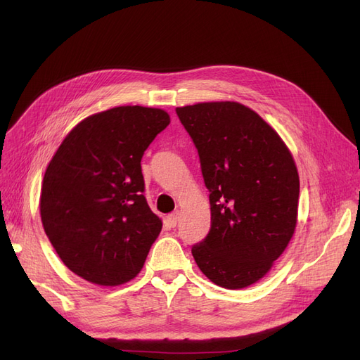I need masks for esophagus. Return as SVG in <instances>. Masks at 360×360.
<instances>
[{
    "mask_svg": "<svg viewBox=\"0 0 360 360\" xmlns=\"http://www.w3.org/2000/svg\"><path fill=\"white\" fill-rule=\"evenodd\" d=\"M167 221H168V225L169 226H176L177 225V222H179V212H176V213H171L168 217H167Z\"/></svg>",
    "mask_w": 360,
    "mask_h": 360,
    "instance_id": "34e87169",
    "label": "esophagus"
}]
</instances>
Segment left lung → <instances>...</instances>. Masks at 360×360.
I'll list each match as a JSON object with an SVG mask.
<instances>
[{"label": "left lung", "mask_w": 360, "mask_h": 360, "mask_svg": "<svg viewBox=\"0 0 360 360\" xmlns=\"http://www.w3.org/2000/svg\"><path fill=\"white\" fill-rule=\"evenodd\" d=\"M176 112L198 150L210 192V231L192 246V255L216 285H252L296 228V163L275 130L245 105L207 102Z\"/></svg>", "instance_id": "1"}]
</instances>
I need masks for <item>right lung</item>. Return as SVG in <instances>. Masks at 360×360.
<instances>
[{
	"label": "right lung",
	"mask_w": 360,
	"mask_h": 360,
	"mask_svg": "<svg viewBox=\"0 0 360 360\" xmlns=\"http://www.w3.org/2000/svg\"><path fill=\"white\" fill-rule=\"evenodd\" d=\"M169 124L156 108L94 114L64 138L43 177L40 214L58 257L97 285L134 279L162 230L144 197L141 159Z\"/></svg>",
	"instance_id": "add662e5"
}]
</instances>
